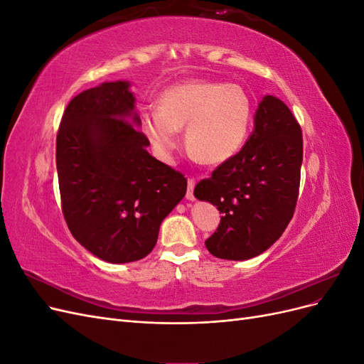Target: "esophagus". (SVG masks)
Masks as SVG:
<instances>
[{
  "instance_id": "esophagus-1",
  "label": "esophagus",
  "mask_w": 364,
  "mask_h": 364,
  "mask_svg": "<svg viewBox=\"0 0 364 364\" xmlns=\"http://www.w3.org/2000/svg\"><path fill=\"white\" fill-rule=\"evenodd\" d=\"M194 185H196V181L194 179H188V188H186V200H196L194 197Z\"/></svg>"
}]
</instances>
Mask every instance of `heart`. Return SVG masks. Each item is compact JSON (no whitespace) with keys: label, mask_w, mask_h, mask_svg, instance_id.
I'll return each instance as SVG.
<instances>
[{"label":"heart","mask_w":364,"mask_h":364,"mask_svg":"<svg viewBox=\"0 0 364 364\" xmlns=\"http://www.w3.org/2000/svg\"><path fill=\"white\" fill-rule=\"evenodd\" d=\"M252 121L249 94L238 85L186 80L162 91L158 111L139 115V129L153 151L170 161L181 146L205 164H222L235 156L247 138Z\"/></svg>","instance_id":"heart-1"}]
</instances>
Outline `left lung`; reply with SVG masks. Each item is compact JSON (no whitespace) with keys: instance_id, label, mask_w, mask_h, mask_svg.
Masks as SVG:
<instances>
[{"instance_id":"8db88e82","label":"left lung","mask_w":364,"mask_h":364,"mask_svg":"<svg viewBox=\"0 0 364 364\" xmlns=\"http://www.w3.org/2000/svg\"><path fill=\"white\" fill-rule=\"evenodd\" d=\"M302 153L301 126L290 109L279 98L264 95L243 149L194 188L196 199L223 214L205 241L209 253L245 261L282 235L297 202Z\"/></svg>"}]
</instances>
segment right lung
<instances>
[{
	"mask_svg": "<svg viewBox=\"0 0 364 364\" xmlns=\"http://www.w3.org/2000/svg\"><path fill=\"white\" fill-rule=\"evenodd\" d=\"M130 82L75 95L60 121L56 165L73 237L111 264L147 257L162 220L186 193L183 174L153 158Z\"/></svg>",
	"mask_w": 364,
	"mask_h": 364,
	"instance_id": "obj_1",
	"label": "right lung"
}]
</instances>
